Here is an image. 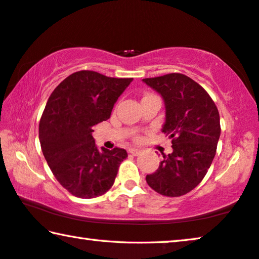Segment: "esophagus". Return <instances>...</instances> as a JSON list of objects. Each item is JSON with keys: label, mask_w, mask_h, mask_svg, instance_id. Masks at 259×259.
Masks as SVG:
<instances>
[{"label": "esophagus", "mask_w": 259, "mask_h": 259, "mask_svg": "<svg viewBox=\"0 0 259 259\" xmlns=\"http://www.w3.org/2000/svg\"><path fill=\"white\" fill-rule=\"evenodd\" d=\"M129 153H130V154H133V156H138V154L141 153V150H140V149L131 148V149H129Z\"/></svg>", "instance_id": "obj_1"}]
</instances>
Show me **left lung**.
Here are the masks:
<instances>
[{
    "mask_svg": "<svg viewBox=\"0 0 259 259\" xmlns=\"http://www.w3.org/2000/svg\"><path fill=\"white\" fill-rule=\"evenodd\" d=\"M143 81L159 93L165 103L164 134L172 138V153L146 183L165 196H181L201 183L213 161L221 134L220 115L209 94L194 80L169 73Z\"/></svg>",
    "mask_w": 259,
    "mask_h": 259,
    "instance_id": "1",
    "label": "left lung"
}]
</instances>
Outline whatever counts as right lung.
Wrapping results in <instances>:
<instances>
[{
    "instance_id": "add662e5",
    "label": "right lung",
    "mask_w": 259,
    "mask_h": 259,
    "mask_svg": "<svg viewBox=\"0 0 259 259\" xmlns=\"http://www.w3.org/2000/svg\"><path fill=\"white\" fill-rule=\"evenodd\" d=\"M133 78H109L94 71L67 76L50 95L39 122L41 151L61 186L93 199L113 186L124 149H99L93 126L107 121Z\"/></svg>"
}]
</instances>
